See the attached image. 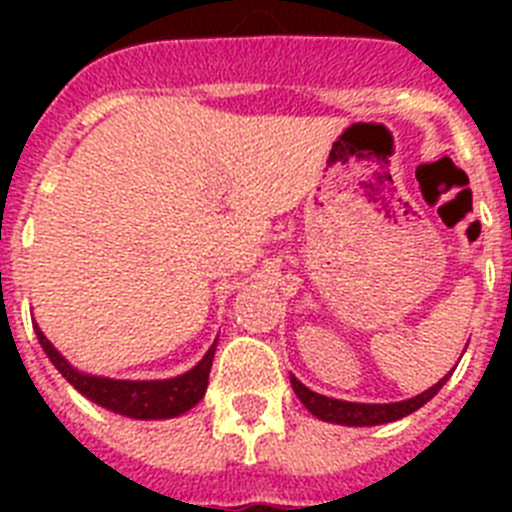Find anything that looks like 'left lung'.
I'll return each instance as SVG.
<instances>
[{"label":"left lung","mask_w":512,"mask_h":512,"mask_svg":"<svg viewBox=\"0 0 512 512\" xmlns=\"http://www.w3.org/2000/svg\"><path fill=\"white\" fill-rule=\"evenodd\" d=\"M454 372V369H451ZM449 372V374H451ZM449 374L443 379H438L433 387H428L420 395L410 397V400H400V402H348V400H336V397H325L318 395V392H312L310 387L300 382L295 374H289V382H292V390L295 395L300 397V402L310 410L315 418L325 420V423H336V425H382V423H392V420H400L405 415L415 413L418 408H423L425 402L433 400L438 395Z\"/></svg>","instance_id":"obj_1"}]
</instances>
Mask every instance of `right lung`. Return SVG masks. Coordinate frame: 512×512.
I'll return each mask as SVG.
<instances>
[{
	"mask_svg": "<svg viewBox=\"0 0 512 512\" xmlns=\"http://www.w3.org/2000/svg\"><path fill=\"white\" fill-rule=\"evenodd\" d=\"M35 336H38L40 346H43L45 356L51 359L63 379L79 390L87 400L97 402L99 408L112 410L117 415L133 420H166L179 418L187 410H192L197 402L205 397L207 382H210V366L215 359L217 338L207 354L202 356L189 372L179 374L171 379H112V377H97V374L79 372L76 366L69 364V359L53 346L45 333L40 330L38 323H33Z\"/></svg>",
	"mask_w": 512,
	"mask_h": 512,
	"instance_id": "add662e5",
	"label": "right lung"
}]
</instances>
